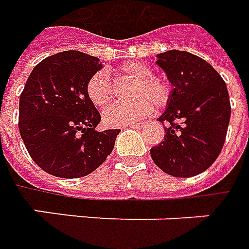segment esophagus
Wrapping results in <instances>:
<instances>
[{
  "instance_id": "esophagus-1",
  "label": "esophagus",
  "mask_w": 249,
  "mask_h": 249,
  "mask_svg": "<svg viewBox=\"0 0 249 249\" xmlns=\"http://www.w3.org/2000/svg\"><path fill=\"white\" fill-rule=\"evenodd\" d=\"M145 126L144 122H139V123H131V124H128L127 127H130V128H136V130H140V128H143Z\"/></svg>"
}]
</instances>
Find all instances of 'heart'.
Wrapping results in <instances>:
<instances>
[{"label":"heart","instance_id":"heart-1","mask_svg":"<svg viewBox=\"0 0 249 249\" xmlns=\"http://www.w3.org/2000/svg\"><path fill=\"white\" fill-rule=\"evenodd\" d=\"M119 78L132 80L127 97L130 102L115 104L102 114L104 122L107 126H128L131 123L147 117L152 105L162 107L171 98V87L164 78L152 76V68L139 60H130L117 68ZM87 96L97 107H104L113 98L109 74L98 71L89 77L87 82Z\"/></svg>","mask_w":249,"mask_h":249}]
</instances>
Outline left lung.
Returning <instances> with one entry per match:
<instances>
[{
	"label": "left lung",
	"instance_id": "obj_1",
	"mask_svg": "<svg viewBox=\"0 0 249 249\" xmlns=\"http://www.w3.org/2000/svg\"><path fill=\"white\" fill-rule=\"evenodd\" d=\"M156 64L173 89L158 118L165 135L151 148L153 162L173 177L206 171L219 156L229 128L231 106L226 82L206 60L190 52L158 53Z\"/></svg>",
	"mask_w": 249,
	"mask_h": 249
}]
</instances>
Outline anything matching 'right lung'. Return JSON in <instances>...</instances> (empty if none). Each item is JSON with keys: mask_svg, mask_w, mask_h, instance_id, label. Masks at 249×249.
Returning a JSON list of instances; mask_svg holds the SVG:
<instances>
[{"mask_svg": "<svg viewBox=\"0 0 249 249\" xmlns=\"http://www.w3.org/2000/svg\"><path fill=\"white\" fill-rule=\"evenodd\" d=\"M100 59L63 51L35 65L19 98V132L34 161L61 178L96 171L121 130L96 131L101 115L87 96V82Z\"/></svg>", "mask_w": 249, "mask_h": 249, "instance_id": "1", "label": "right lung"}]
</instances>
